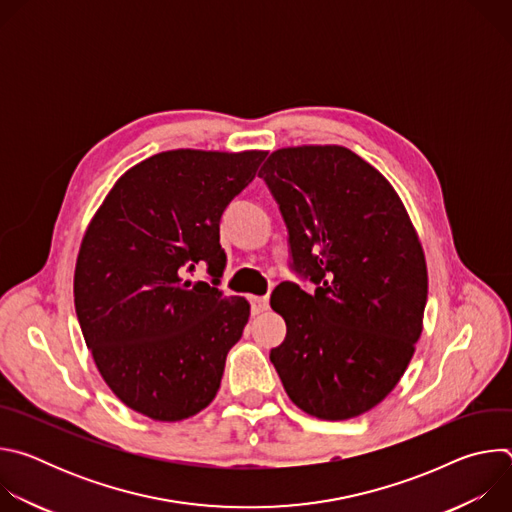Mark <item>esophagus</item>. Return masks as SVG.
I'll use <instances>...</instances> for the list:
<instances>
[{
  "label": "esophagus",
  "mask_w": 512,
  "mask_h": 512,
  "mask_svg": "<svg viewBox=\"0 0 512 512\" xmlns=\"http://www.w3.org/2000/svg\"><path fill=\"white\" fill-rule=\"evenodd\" d=\"M265 310H269V300H267V298H257V296H253V298H251V312H253V316L263 314Z\"/></svg>",
  "instance_id": "34e87169"
}]
</instances>
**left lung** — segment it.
Masks as SVG:
<instances>
[{
  "label": "left lung",
  "mask_w": 512,
  "mask_h": 512,
  "mask_svg": "<svg viewBox=\"0 0 512 512\" xmlns=\"http://www.w3.org/2000/svg\"><path fill=\"white\" fill-rule=\"evenodd\" d=\"M259 176L275 196L298 271L271 308L285 340L271 362L285 393L326 421L377 407L401 381L423 330L427 265L391 182L342 145L275 150Z\"/></svg>",
  "instance_id": "8db88e82"
}]
</instances>
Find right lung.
<instances>
[{"label": "right lung", "mask_w": 512, "mask_h": 512, "mask_svg": "<svg viewBox=\"0 0 512 512\" xmlns=\"http://www.w3.org/2000/svg\"><path fill=\"white\" fill-rule=\"evenodd\" d=\"M265 156L156 154L113 184L85 231L75 267L79 324L107 387L145 417L188 419L221 387L251 306L182 275L200 261L223 273L218 223Z\"/></svg>", "instance_id": "1"}]
</instances>
